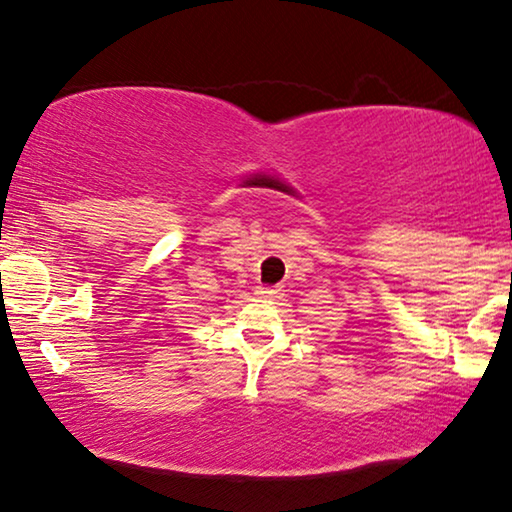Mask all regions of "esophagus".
<instances>
[{"mask_svg": "<svg viewBox=\"0 0 512 512\" xmlns=\"http://www.w3.org/2000/svg\"><path fill=\"white\" fill-rule=\"evenodd\" d=\"M277 293H280V289H277V287H266V284H262V287L255 289V296H259V298H275Z\"/></svg>", "mask_w": 512, "mask_h": 512, "instance_id": "esophagus-1", "label": "esophagus"}]
</instances>
